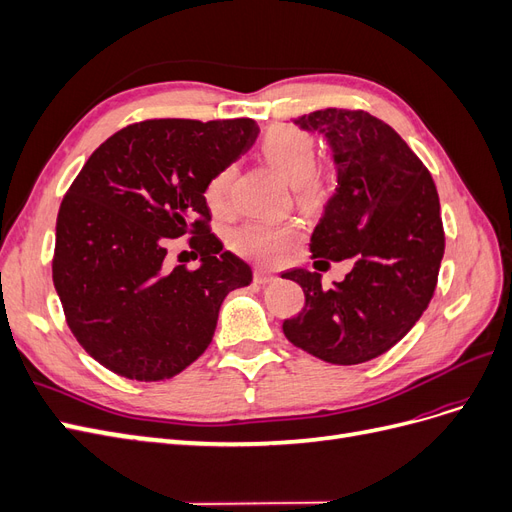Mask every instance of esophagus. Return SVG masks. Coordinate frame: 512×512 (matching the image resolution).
<instances>
[{
    "instance_id": "obj_1",
    "label": "esophagus",
    "mask_w": 512,
    "mask_h": 512,
    "mask_svg": "<svg viewBox=\"0 0 512 512\" xmlns=\"http://www.w3.org/2000/svg\"><path fill=\"white\" fill-rule=\"evenodd\" d=\"M275 280H277V275L267 271V269H256L254 271V282H258V284H269V282H275Z\"/></svg>"
}]
</instances>
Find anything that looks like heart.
<instances>
[{"label": "heart", "instance_id": "obj_1", "mask_svg": "<svg viewBox=\"0 0 512 512\" xmlns=\"http://www.w3.org/2000/svg\"><path fill=\"white\" fill-rule=\"evenodd\" d=\"M260 156L275 173H280L307 209L320 207L331 192V166L316 162L314 136L297 126H273L260 138ZM235 168L226 166L205 185V200L213 213L230 207V190ZM301 230L292 222H247L232 235V247L245 258L277 262L299 243Z\"/></svg>", "mask_w": 512, "mask_h": 512}]
</instances>
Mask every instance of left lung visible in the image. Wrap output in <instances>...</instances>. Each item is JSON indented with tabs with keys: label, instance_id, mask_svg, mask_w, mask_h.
Returning a JSON list of instances; mask_svg holds the SVG:
<instances>
[{
	"label": "left lung",
	"instance_id": "1",
	"mask_svg": "<svg viewBox=\"0 0 512 512\" xmlns=\"http://www.w3.org/2000/svg\"><path fill=\"white\" fill-rule=\"evenodd\" d=\"M294 123L327 136L337 164V188L309 252L352 258L354 267L329 290L316 271H286L282 277L303 288L305 307L282 329L322 361L365 363L414 327L436 290L444 256L436 183L404 138L365 111L324 108Z\"/></svg>",
	"mask_w": 512,
	"mask_h": 512
}]
</instances>
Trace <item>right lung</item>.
I'll use <instances>...</instances> for the list:
<instances>
[{
  "instance_id": "add662e5",
  "label": "right lung",
  "mask_w": 512,
  "mask_h": 512,
  "mask_svg": "<svg viewBox=\"0 0 512 512\" xmlns=\"http://www.w3.org/2000/svg\"><path fill=\"white\" fill-rule=\"evenodd\" d=\"M258 136L254 119H147L91 153L57 213L53 284L85 352L113 374L158 382L211 344L226 294L252 269L213 235L205 185ZM190 234L201 267L170 270Z\"/></svg>"
}]
</instances>
